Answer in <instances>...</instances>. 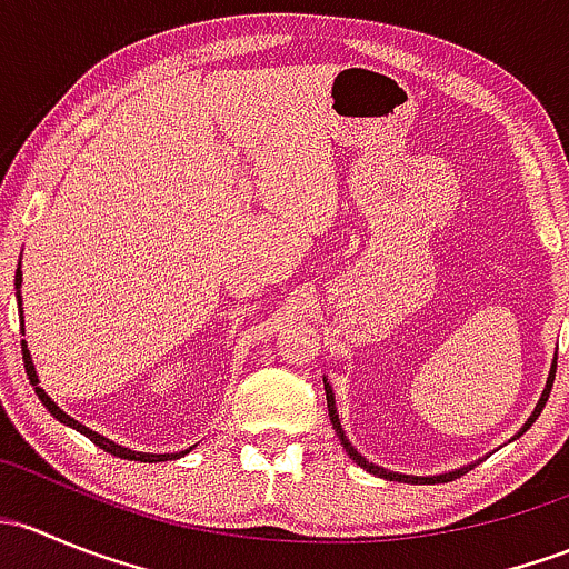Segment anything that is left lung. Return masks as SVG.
Returning <instances> with one entry per match:
<instances>
[{"label":"left lung","instance_id":"left-lung-1","mask_svg":"<svg viewBox=\"0 0 569 569\" xmlns=\"http://www.w3.org/2000/svg\"><path fill=\"white\" fill-rule=\"evenodd\" d=\"M553 377H556V358H553V366H550V375H548V382H545V391H542V396H539V401H537V407H533V412H531V418L529 421L523 423V429H520L518 435H523L526 429L531 427L533 421H537V416L539 412H542V407H545V401H548V396H550V388H553ZM325 393H327V410H330V423H332V429H336V435L338 438H341V443H343V449H347V455L352 457L355 462L360 465V468L363 470H369V473H375V476H380V479H396V481H449V479H457V476L460 473H465V470L470 468H460V470H451V473H440V476H405V473H393V470H386V468H380V465H375V462H369L366 460V457H360L358 455V449H355L352 443H349L347 440V435H343V429H341V421H338V412H336V396H332V391H330V386H327L325 382Z\"/></svg>","mask_w":569,"mask_h":569}]
</instances>
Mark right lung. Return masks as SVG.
<instances>
[{
	"instance_id": "right-lung-1",
	"label": "right lung",
	"mask_w": 569,
	"mask_h": 569,
	"mask_svg": "<svg viewBox=\"0 0 569 569\" xmlns=\"http://www.w3.org/2000/svg\"><path fill=\"white\" fill-rule=\"evenodd\" d=\"M19 289H21V263H19V269H16V297H19V306H21V295H19ZM21 319H24V317H21ZM21 332H24V330H21ZM21 352H24V369H27V377H30L32 386H38L36 366H32L30 349H27V343H24V341H21ZM36 393H38V399L43 401L46 410H49L51 416L57 418V421L66 423V427H71V429H77V432H82L84 438L93 440V443L99 446V449H104V451H109V455L120 457V460H134V462H164V460H178V457H181V455H189V451H192V446H189V449H183V451H178V455H148V451H131V449H123V446H118V443H114V440H109V438H104V435L93 432V429H88V427H84V423H79L77 418H71V416H68V412H62L60 407H57L54 401L49 399V393H46L43 388H36Z\"/></svg>"
}]
</instances>
